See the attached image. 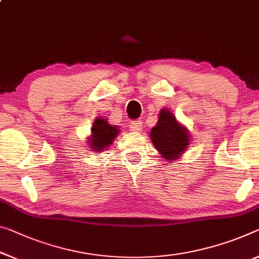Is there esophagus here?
Returning <instances> with one entry per match:
<instances>
[{
  "label": "esophagus",
  "mask_w": 259,
  "mask_h": 259,
  "mask_svg": "<svg viewBox=\"0 0 259 259\" xmlns=\"http://www.w3.org/2000/svg\"><path fill=\"white\" fill-rule=\"evenodd\" d=\"M131 131H134V132H140L142 130V121L135 120L131 122Z\"/></svg>",
  "instance_id": "esophagus-1"
}]
</instances>
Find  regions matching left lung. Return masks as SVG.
Segmentation results:
<instances>
[{"instance_id":"left-lung-1","label":"left lung","mask_w":259,"mask_h":259,"mask_svg":"<svg viewBox=\"0 0 259 259\" xmlns=\"http://www.w3.org/2000/svg\"><path fill=\"white\" fill-rule=\"evenodd\" d=\"M150 138L161 155L166 160L175 161L189 145V133L176 121L169 111L162 110L157 125L153 127Z\"/></svg>"}]
</instances>
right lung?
I'll list each match as a JSON object with an SVG mask.
<instances>
[{
  "mask_svg": "<svg viewBox=\"0 0 259 259\" xmlns=\"http://www.w3.org/2000/svg\"><path fill=\"white\" fill-rule=\"evenodd\" d=\"M118 127L107 124L104 119H96L91 128L90 147L95 152H102L112 143L113 139L118 135Z\"/></svg>",
  "mask_w": 259,
  "mask_h": 259,
  "instance_id": "right-lung-1",
  "label": "right lung"
}]
</instances>
